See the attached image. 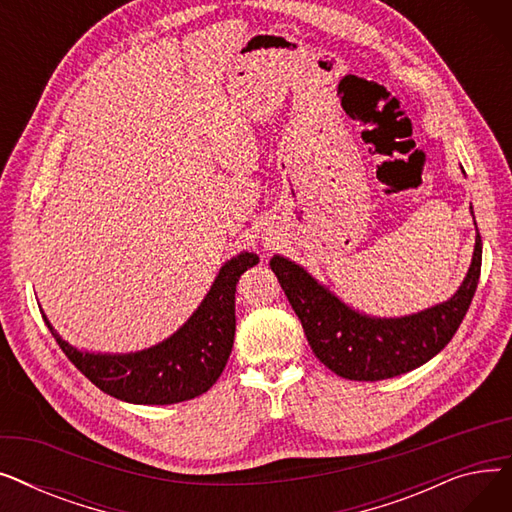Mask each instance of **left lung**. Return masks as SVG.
Listing matches in <instances>:
<instances>
[{"mask_svg": "<svg viewBox=\"0 0 512 512\" xmlns=\"http://www.w3.org/2000/svg\"><path fill=\"white\" fill-rule=\"evenodd\" d=\"M270 265L301 319L315 357L340 378L378 382L417 369L452 340L479 282L481 236L477 232L471 267L461 288L446 303L405 317L363 315L344 305L294 261L274 255Z\"/></svg>", "mask_w": 512, "mask_h": 512, "instance_id": "obj_1", "label": "left lung"}]
</instances>
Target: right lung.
<instances>
[{"mask_svg":"<svg viewBox=\"0 0 512 512\" xmlns=\"http://www.w3.org/2000/svg\"><path fill=\"white\" fill-rule=\"evenodd\" d=\"M257 263L259 257L247 251L226 261L186 324L168 340L139 353L78 351L41 313L64 355L99 390L132 405H174L207 392L222 375L234 344L236 282Z\"/></svg>","mask_w":512,"mask_h":512,"instance_id":"obj_1","label":"right lung"}]
</instances>
